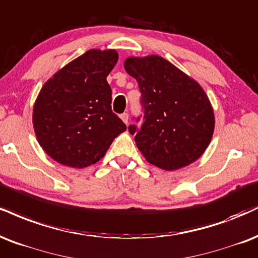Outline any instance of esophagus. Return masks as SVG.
I'll list each match as a JSON object with an SVG mask.
<instances>
[{
  "mask_svg": "<svg viewBox=\"0 0 258 258\" xmlns=\"http://www.w3.org/2000/svg\"><path fill=\"white\" fill-rule=\"evenodd\" d=\"M120 117H121V120H122L125 123L128 122V114H127V113H122L120 115Z\"/></svg>",
  "mask_w": 258,
  "mask_h": 258,
  "instance_id": "obj_1",
  "label": "esophagus"
}]
</instances>
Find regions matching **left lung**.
<instances>
[{
    "mask_svg": "<svg viewBox=\"0 0 258 258\" xmlns=\"http://www.w3.org/2000/svg\"><path fill=\"white\" fill-rule=\"evenodd\" d=\"M125 70L138 82L143 107V123L130 125L128 131L148 162L166 170L195 162L209 145L215 125L200 84L156 55L128 57Z\"/></svg>",
    "mask_w": 258,
    "mask_h": 258,
    "instance_id": "8db88e82",
    "label": "left lung"
}]
</instances>
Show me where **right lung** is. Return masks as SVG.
Listing matches in <instances>:
<instances>
[{
  "label": "right lung",
  "instance_id": "obj_1",
  "mask_svg": "<svg viewBox=\"0 0 258 258\" xmlns=\"http://www.w3.org/2000/svg\"><path fill=\"white\" fill-rule=\"evenodd\" d=\"M115 50L91 49L43 85L33 107V127L43 150L64 166L84 168L102 159L126 125L111 110L108 74Z\"/></svg>",
  "mask_w": 258,
  "mask_h": 258
}]
</instances>
